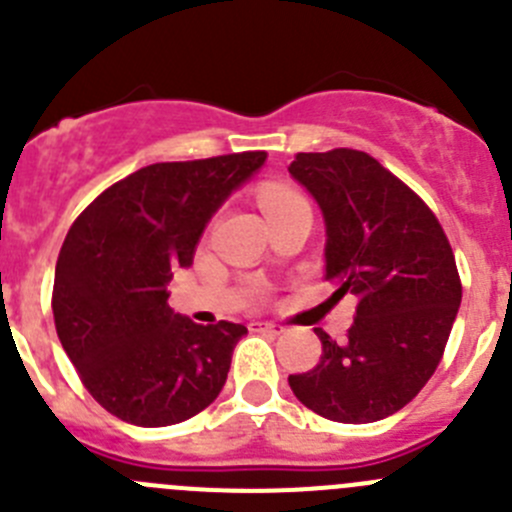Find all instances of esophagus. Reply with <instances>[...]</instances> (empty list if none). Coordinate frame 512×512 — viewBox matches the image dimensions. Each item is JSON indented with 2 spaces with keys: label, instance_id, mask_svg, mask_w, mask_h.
Masks as SVG:
<instances>
[{
  "label": "esophagus",
  "instance_id": "esophagus-1",
  "mask_svg": "<svg viewBox=\"0 0 512 512\" xmlns=\"http://www.w3.org/2000/svg\"><path fill=\"white\" fill-rule=\"evenodd\" d=\"M253 329H259V332H269V334H281L284 329H281L279 324H271V321H253Z\"/></svg>",
  "mask_w": 512,
  "mask_h": 512
}]
</instances>
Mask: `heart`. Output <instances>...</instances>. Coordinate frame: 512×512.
Listing matches in <instances>:
<instances>
[{
	"mask_svg": "<svg viewBox=\"0 0 512 512\" xmlns=\"http://www.w3.org/2000/svg\"><path fill=\"white\" fill-rule=\"evenodd\" d=\"M294 201H301V196L296 191H291V188L266 186L264 191H261V206H264V211L281 208V206H286V203H294Z\"/></svg>",
	"mask_w": 512,
	"mask_h": 512,
	"instance_id": "1",
	"label": "heart"
}]
</instances>
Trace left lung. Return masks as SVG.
Segmentation results:
<instances>
[{
	"mask_svg": "<svg viewBox=\"0 0 512 512\" xmlns=\"http://www.w3.org/2000/svg\"><path fill=\"white\" fill-rule=\"evenodd\" d=\"M289 173L324 216L334 296H359L347 342L314 329L319 364L289 387L326 420H384L417 397L445 352L462 301L452 248L425 201L362 150L299 153Z\"/></svg>",
	"mask_w": 512,
	"mask_h": 512,
	"instance_id": "left-lung-1",
	"label": "left lung"
}]
</instances>
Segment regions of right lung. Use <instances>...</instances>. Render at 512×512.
Instances as JSON below:
<instances>
[{"label": "right lung", "instance_id": "right-lung-1", "mask_svg": "<svg viewBox=\"0 0 512 512\" xmlns=\"http://www.w3.org/2000/svg\"><path fill=\"white\" fill-rule=\"evenodd\" d=\"M266 163L264 150L155 163L80 213L55 266L57 337L110 415L168 427L206 410L226 384L243 324L175 314L165 286L193 264L208 221Z\"/></svg>", "mask_w": 512, "mask_h": 512}]
</instances>
